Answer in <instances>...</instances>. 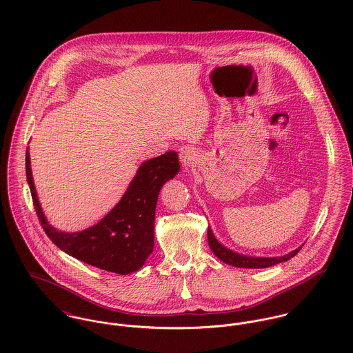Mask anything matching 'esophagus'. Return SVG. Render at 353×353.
Segmentation results:
<instances>
[{"label": "esophagus", "mask_w": 353, "mask_h": 353, "mask_svg": "<svg viewBox=\"0 0 353 353\" xmlns=\"http://www.w3.org/2000/svg\"><path fill=\"white\" fill-rule=\"evenodd\" d=\"M179 159H181V161H182V165L188 170V168H190V167L194 164V161L197 160V153H196V151H194L193 148H190V147H183V148H181V151H179Z\"/></svg>", "instance_id": "34e87169"}]
</instances>
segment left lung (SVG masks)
<instances>
[{
  "label": "left lung",
  "mask_w": 353,
  "mask_h": 353,
  "mask_svg": "<svg viewBox=\"0 0 353 353\" xmlns=\"http://www.w3.org/2000/svg\"><path fill=\"white\" fill-rule=\"evenodd\" d=\"M208 243H209V248L210 250L213 252V254L221 259L223 262L228 263V265H232V266H236V268H250V269H261V268H269V266H273L276 263H280V262H284V261H288L291 259L292 256H295L298 252H301L302 248L294 250L287 255H283V256H273V258H258V256H246V255H242V254H238V252H231L228 249H225L224 246H221L216 238L213 236L210 228H208Z\"/></svg>",
  "instance_id": "obj_1"
}]
</instances>
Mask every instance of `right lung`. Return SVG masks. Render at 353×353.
I'll return each mask as SVG.
<instances>
[{
  "mask_svg": "<svg viewBox=\"0 0 353 353\" xmlns=\"http://www.w3.org/2000/svg\"><path fill=\"white\" fill-rule=\"evenodd\" d=\"M179 171L176 152L145 161L122 200L101 221L80 232H61L46 221L37 199L30 154L26 174L39 223L51 242L62 252L107 272L128 274L139 270L153 250L154 210L161 186Z\"/></svg>",
  "mask_w": 353,
  "mask_h": 353,
  "instance_id": "1",
  "label": "right lung"
}]
</instances>
